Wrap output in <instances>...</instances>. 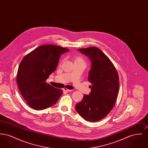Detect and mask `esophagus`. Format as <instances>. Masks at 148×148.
I'll return each mask as SVG.
<instances>
[{
  "label": "esophagus",
  "mask_w": 148,
  "mask_h": 148,
  "mask_svg": "<svg viewBox=\"0 0 148 148\" xmlns=\"http://www.w3.org/2000/svg\"><path fill=\"white\" fill-rule=\"evenodd\" d=\"M63 90L64 91V92H70L72 91L71 90H69V89H65V88L63 89Z\"/></svg>",
  "instance_id": "1"
}]
</instances>
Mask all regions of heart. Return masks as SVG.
Wrapping results in <instances>:
<instances>
[{"label": "heart", "mask_w": 148, "mask_h": 148, "mask_svg": "<svg viewBox=\"0 0 148 148\" xmlns=\"http://www.w3.org/2000/svg\"><path fill=\"white\" fill-rule=\"evenodd\" d=\"M73 60L74 61V63H84V60L83 58L81 56H75L73 57Z\"/></svg>", "instance_id": "b5f03b06"}]
</instances>
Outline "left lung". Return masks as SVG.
Wrapping results in <instances>:
<instances>
[{
	"instance_id": "8db88e82",
	"label": "left lung",
	"mask_w": 148,
	"mask_h": 148,
	"mask_svg": "<svg viewBox=\"0 0 148 148\" xmlns=\"http://www.w3.org/2000/svg\"><path fill=\"white\" fill-rule=\"evenodd\" d=\"M78 50L90 60L88 81L92 85L91 92L84 95L75 110L85 120L97 121L106 117L115 105L119 89V76L110 60L98 48Z\"/></svg>"
}]
</instances>
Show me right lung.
Here are the masks:
<instances>
[{
    "instance_id": "1",
    "label": "right lung",
    "mask_w": 148,
    "mask_h": 148,
    "mask_svg": "<svg viewBox=\"0 0 148 148\" xmlns=\"http://www.w3.org/2000/svg\"><path fill=\"white\" fill-rule=\"evenodd\" d=\"M69 50L55 45H44L23 58L18 68L16 82L30 107L43 110L56 104L63 90L45 81L56 70L60 56Z\"/></svg>"
}]
</instances>
